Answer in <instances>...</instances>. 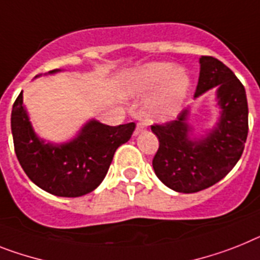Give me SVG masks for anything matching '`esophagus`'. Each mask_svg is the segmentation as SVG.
I'll use <instances>...</instances> for the list:
<instances>
[{
  "label": "esophagus",
  "mask_w": 260,
  "mask_h": 260,
  "mask_svg": "<svg viewBox=\"0 0 260 260\" xmlns=\"http://www.w3.org/2000/svg\"><path fill=\"white\" fill-rule=\"evenodd\" d=\"M145 128H147V126H145V124L144 123H137L135 135H139V134H141V132H144V131H145Z\"/></svg>",
  "instance_id": "1"
}]
</instances>
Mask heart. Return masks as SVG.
<instances>
[{
	"instance_id": "obj_1",
	"label": "heart",
	"mask_w": 260,
	"mask_h": 260,
	"mask_svg": "<svg viewBox=\"0 0 260 260\" xmlns=\"http://www.w3.org/2000/svg\"><path fill=\"white\" fill-rule=\"evenodd\" d=\"M190 87L186 70L172 63L149 62L132 70L121 82L125 98H147L145 113L153 121H169L181 111Z\"/></svg>"
}]
</instances>
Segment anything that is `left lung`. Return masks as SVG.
Wrapping results in <instances>:
<instances>
[{
  "mask_svg": "<svg viewBox=\"0 0 260 260\" xmlns=\"http://www.w3.org/2000/svg\"><path fill=\"white\" fill-rule=\"evenodd\" d=\"M215 88L217 121L196 131L186 107L177 120L152 125L160 147L153 158L158 180L180 193L204 190L229 173L239 161L248 134V107L245 87L234 73L213 56L200 58V78L194 100Z\"/></svg>",
  "mask_w": 260,
  "mask_h": 260,
  "instance_id": "obj_1",
  "label": "left lung"
}]
</instances>
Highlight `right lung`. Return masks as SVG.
Segmentation results:
<instances>
[{
    "mask_svg": "<svg viewBox=\"0 0 260 260\" xmlns=\"http://www.w3.org/2000/svg\"><path fill=\"white\" fill-rule=\"evenodd\" d=\"M56 73L60 70L45 76ZM22 92L13 106L12 134L15 154L27 177L58 197H80L95 190L106 177L117 148L134 134L135 123L111 126L89 119L70 140L52 143L34 129Z\"/></svg>",
    "mask_w": 260,
    "mask_h": 260,
    "instance_id": "add662e5",
    "label": "right lung"
}]
</instances>
